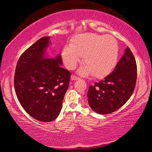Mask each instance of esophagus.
Masks as SVG:
<instances>
[{"label": "esophagus", "instance_id": "esophagus-1", "mask_svg": "<svg viewBox=\"0 0 152 152\" xmlns=\"http://www.w3.org/2000/svg\"><path fill=\"white\" fill-rule=\"evenodd\" d=\"M80 78L78 76H76L75 75H72L71 76V80H79Z\"/></svg>", "mask_w": 152, "mask_h": 152}]
</instances>
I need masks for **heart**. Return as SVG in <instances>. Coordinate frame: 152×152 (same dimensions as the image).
Wrapping results in <instances>:
<instances>
[{
    "mask_svg": "<svg viewBox=\"0 0 152 152\" xmlns=\"http://www.w3.org/2000/svg\"><path fill=\"white\" fill-rule=\"evenodd\" d=\"M84 56V66L79 70L82 75L92 74L101 78L108 75L116 66L118 45L111 35L86 33L78 35L71 44L65 45L62 50L64 64L68 69H74Z\"/></svg>",
    "mask_w": 152,
    "mask_h": 152,
    "instance_id": "obj_1",
    "label": "heart"
}]
</instances>
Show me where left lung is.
I'll return each mask as SVG.
<instances>
[{
  "mask_svg": "<svg viewBox=\"0 0 152 152\" xmlns=\"http://www.w3.org/2000/svg\"><path fill=\"white\" fill-rule=\"evenodd\" d=\"M137 74L135 59L127 47L112 73L89 86L87 96L91 109L101 115L119 109L134 91Z\"/></svg>",
  "mask_w": 152,
  "mask_h": 152,
  "instance_id": "8db88e82",
  "label": "left lung"
}]
</instances>
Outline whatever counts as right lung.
<instances>
[{
  "label": "right lung",
  "mask_w": 152,
  "mask_h": 152,
  "mask_svg": "<svg viewBox=\"0 0 152 152\" xmlns=\"http://www.w3.org/2000/svg\"><path fill=\"white\" fill-rule=\"evenodd\" d=\"M50 37H43L27 49L17 61L14 77L20 104L30 116L42 122L52 121L60 114L71 73L61 68V56L45 55Z\"/></svg>",
  "instance_id": "1"
}]
</instances>
